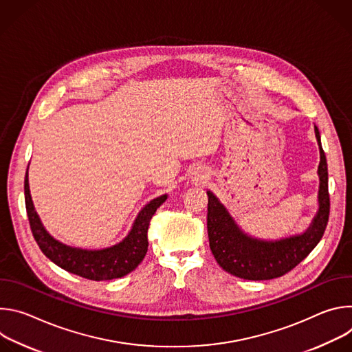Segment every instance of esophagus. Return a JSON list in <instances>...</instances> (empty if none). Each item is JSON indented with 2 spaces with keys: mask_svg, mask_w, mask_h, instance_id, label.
Listing matches in <instances>:
<instances>
[{
  "mask_svg": "<svg viewBox=\"0 0 352 352\" xmlns=\"http://www.w3.org/2000/svg\"><path fill=\"white\" fill-rule=\"evenodd\" d=\"M193 178H195V181H202V179H205V175H199V174H197V175H195Z\"/></svg>",
  "mask_w": 352,
  "mask_h": 352,
  "instance_id": "34e87169",
  "label": "esophagus"
}]
</instances>
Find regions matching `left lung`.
Segmentation results:
<instances>
[{
	"label": "left lung",
	"mask_w": 352,
	"mask_h": 352,
	"mask_svg": "<svg viewBox=\"0 0 352 352\" xmlns=\"http://www.w3.org/2000/svg\"><path fill=\"white\" fill-rule=\"evenodd\" d=\"M320 163L318 167V212L309 227L300 234L266 241L243 232L219 197L208 190V234L212 254L227 273L243 280H272L281 277L302 262L319 243L330 212L327 162L320 133L315 125Z\"/></svg>",
	"instance_id": "left-lung-1"
}]
</instances>
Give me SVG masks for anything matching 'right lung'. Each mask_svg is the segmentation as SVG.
Listing matches in <instances>:
<instances>
[{
    "mask_svg": "<svg viewBox=\"0 0 352 352\" xmlns=\"http://www.w3.org/2000/svg\"><path fill=\"white\" fill-rule=\"evenodd\" d=\"M166 199L167 195H162L150 200L138 213L128 235L118 243L103 249H83L60 242L44 228L33 205L28 171L25 175L26 212L33 236L41 252L61 269L93 281L120 278L138 267L147 252V228L150 219L166 202Z\"/></svg>",
    "mask_w": 352,
    "mask_h": 352,
    "instance_id": "1",
    "label": "right lung"
}]
</instances>
